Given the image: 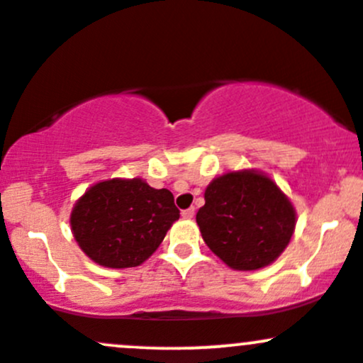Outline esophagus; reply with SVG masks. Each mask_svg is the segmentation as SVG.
<instances>
[{"label":"esophagus","instance_id":"esophagus-1","mask_svg":"<svg viewBox=\"0 0 363 363\" xmlns=\"http://www.w3.org/2000/svg\"><path fill=\"white\" fill-rule=\"evenodd\" d=\"M194 214H196V209L194 208H189V209H183L182 211V216L185 218V220H192Z\"/></svg>","mask_w":363,"mask_h":363}]
</instances>
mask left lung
<instances>
[{
  "mask_svg": "<svg viewBox=\"0 0 363 363\" xmlns=\"http://www.w3.org/2000/svg\"><path fill=\"white\" fill-rule=\"evenodd\" d=\"M197 211L202 239L233 270H258L279 258L296 227V211L267 174L233 171L209 183Z\"/></svg>",
  "mask_w": 363,
  "mask_h": 363,
  "instance_id": "1",
  "label": "left lung"
}]
</instances>
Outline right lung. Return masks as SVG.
Returning a JSON list of instances; mask_svg holds the SVG:
<instances>
[{"mask_svg": "<svg viewBox=\"0 0 363 363\" xmlns=\"http://www.w3.org/2000/svg\"><path fill=\"white\" fill-rule=\"evenodd\" d=\"M180 218L173 194L142 178L95 183L71 213L74 239L84 255L107 268L142 264Z\"/></svg>", "mask_w": 363, "mask_h": 363, "instance_id": "add662e5", "label": "right lung"}]
</instances>
